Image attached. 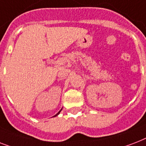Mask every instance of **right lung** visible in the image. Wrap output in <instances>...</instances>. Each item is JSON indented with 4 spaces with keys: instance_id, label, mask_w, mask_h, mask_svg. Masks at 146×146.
<instances>
[{
    "instance_id": "obj_1",
    "label": "right lung",
    "mask_w": 146,
    "mask_h": 146,
    "mask_svg": "<svg viewBox=\"0 0 146 146\" xmlns=\"http://www.w3.org/2000/svg\"><path fill=\"white\" fill-rule=\"evenodd\" d=\"M61 110H62V109H61ZM61 110H60V111H59V112H58V113H57V114H56V115H54V117H55V116H57V115H58V114H59V113H60V111H61Z\"/></svg>"
}]
</instances>
